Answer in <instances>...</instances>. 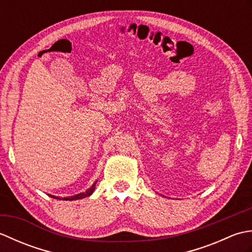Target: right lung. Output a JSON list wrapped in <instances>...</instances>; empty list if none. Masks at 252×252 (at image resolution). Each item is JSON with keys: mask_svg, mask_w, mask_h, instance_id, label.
<instances>
[{"mask_svg": "<svg viewBox=\"0 0 252 252\" xmlns=\"http://www.w3.org/2000/svg\"><path fill=\"white\" fill-rule=\"evenodd\" d=\"M96 182H97V181H95L94 183H93V185L91 186L89 189H87V190L83 191V192H80V194H77V195H74V196H70V197H63V198H60V197H57V196H53V195H49V196H51L52 198H55V199H63V200H78V199H82V198L89 197V196H91V195L93 194L94 190H95Z\"/></svg>", "mask_w": 252, "mask_h": 252, "instance_id": "obj_1", "label": "right lung"}]
</instances>
